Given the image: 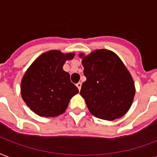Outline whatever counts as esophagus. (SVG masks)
<instances>
[{"label":"esophagus","instance_id":"esophagus-1","mask_svg":"<svg viewBox=\"0 0 157 157\" xmlns=\"http://www.w3.org/2000/svg\"><path fill=\"white\" fill-rule=\"evenodd\" d=\"M76 86H77V88L79 89V90H81V88H82V83L81 82H78L77 84H76Z\"/></svg>","mask_w":157,"mask_h":157}]
</instances>
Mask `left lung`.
Instances as JSON below:
<instances>
[{"label":"left lung","mask_w":157,"mask_h":157,"mask_svg":"<svg viewBox=\"0 0 157 157\" xmlns=\"http://www.w3.org/2000/svg\"><path fill=\"white\" fill-rule=\"evenodd\" d=\"M79 56L86 77L80 94L89 111L103 120L123 117L132 105L136 89L132 75L119 56L105 49Z\"/></svg>","instance_id":"1"}]
</instances>
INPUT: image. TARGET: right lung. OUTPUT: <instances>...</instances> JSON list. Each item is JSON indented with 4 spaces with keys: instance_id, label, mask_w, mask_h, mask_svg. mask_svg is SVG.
<instances>
[{
    "instance_id": "1",
    "label": "right lung",
    "mask_w": 157,
    "mask_h": 157,
    "mask_svg": "<svg viewBox=\"0 0 157 157\" xmlns=\"http://www.w3.org/2000/svg\"><path fill=\"white\" fill-rule=\"evenodd\" d=\"M75 53L64 54L52 50L36 58L23 75L21 83L22 99L40 117H55L64 113L70 100L79 92L63 70Z\"/></svg>"
}]
</instances>
